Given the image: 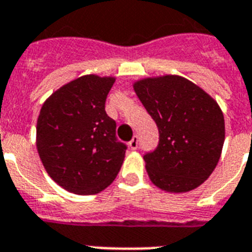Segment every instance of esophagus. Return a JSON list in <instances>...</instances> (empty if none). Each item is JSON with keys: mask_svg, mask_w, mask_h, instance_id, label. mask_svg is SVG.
Segmentation results:
<instances>
[{"mask_svg": "<svg viewBox=\"0 0 252 252\" xmlns=\"http://www.w3.org/2000/svg\"><path fill=\"white\" fill-rule=\"evenodd\" d=\"M138 145H139V138H138V135H134L133 139L128 142V146L131 150H137Z\"/></svg>", "mask_w": 252, "mask_h": 252, "instance_id": "esophagus-1", "label": "esophagus"}]
</instances>
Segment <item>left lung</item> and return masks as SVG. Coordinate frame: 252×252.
Returning a JSON list of instances; mask_svg holds the SVG:
<instances>
[{
	"instance_id": "1",
	"label": "left lung",
	"mask_w": 252,
	"mask_h": 252,
	"mask_svg": "<svg viewBox=\"0 0 252 252\" xmlns=\"http://www.w3.org/2000/svg\"><path fill=\"white\" fill-rule=\"evenodd\" d=\"M134 90L159 133L157 147L143 155L151 182L170 192L194 190L222 153L224 118L218 103L178 75L142 79Z\"/></svg>"
}]
</instances>
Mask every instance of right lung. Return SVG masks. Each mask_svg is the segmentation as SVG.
<instances>
[{"mask_svg": "<svg viewBox=\"0 0 252 252\" xmlns=\"http://www.w3.org/2000/svg\"><path fill=\"white\" fill-rule=\"evenodd\" d=\"M114 78L83 75L52 94L37 121V150L47 174L65 190L92 195L109 186L127 146L105 102Z\"/></svg>", "mask_w": 252, "mask_h": 252, "instance_id": "right-lung-1", "label": "right lung"}]
</instances>
